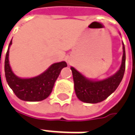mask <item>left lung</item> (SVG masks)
I'll return each mask as SVG.
<instances>
[{
  "label": "left lung",
  "mask_w": 135,
  "mask_h": 135,
  "mask_svg": "<svg viewBox=\"0 0 135 135\" xmlns=\"http://www.w3.org/2000/svg\"><path fill=\"white\" fill-rule=\"evenodd\" d=\"M122 45L123 55L119 70L115 74L104 80H89L74 68H70L73 74L76 95L81 101L89 104H96L105 100L117 89L122 81L126 70V50L124 44Z\"/></svg>",
  "instance_id": "left-lung-1"
}]
</instances>
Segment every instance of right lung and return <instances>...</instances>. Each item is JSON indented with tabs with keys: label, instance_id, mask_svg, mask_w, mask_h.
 <instances>
[{
	"label": "right lung",
	"instance_id": "right-lung-1",
	"mask_svg": "<svg viewBox=\"0 0 135 135\" xmlns=\"http://www.w3.org/2000/svg\"><path fill=\"white\" fill-rule=\"evenodd\" d=\"M11 44L12 41L9 45L4 62L5 76L9 86L15 95L22 101H40L46 99L52 92L55 82L61 69L67 67V63L65 61L55 63L43 74L35 77L19 78L13 74L9 63V49Z\"/></svg>",
	"mask_w": 135,
	"mask_h": 135
}]
</instances>
